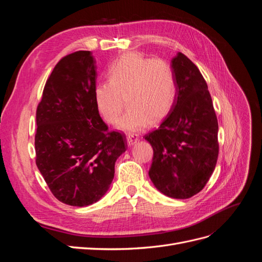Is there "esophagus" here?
I'll return each mask as SVG.
<instances>
[{"label":"esophagus","instance_id":"34e87169","mask_svg":"<svg viewBox=\"0 0 262 262\" xmlns=\"http://www.w3.org/2000/svg\"><path fill=\"white\" fill-rule=\"evenodd\" d=\"M138 141H139V137L136 136V134H129V136L126 137V142H128L129 146H132L133 144H136Z\"/></svg>","mask_w":262,"mask_h":262}]
</instances>
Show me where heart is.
<instances>
[{
	"label": "heart",
	"instance_id": "1",
	"mask_svg": "<svg viewBox=\"0 0 262 262\" xmlns=\"http://www.w3.org/2000/svg\"><path fill=\"white\" fill-rule=\"evenodd\" d=\"M108 75L109 81L95 86V104L102 119L114 124L122 113L125 99L129 109L118 123V129L124 132L144 130L152 120L164 119L175 105L176 77L169 63L164 60L129 52L110 66Z\"/></svg>",
	"mask_w": 262,
	"mask_h": 262
}]
</instances>
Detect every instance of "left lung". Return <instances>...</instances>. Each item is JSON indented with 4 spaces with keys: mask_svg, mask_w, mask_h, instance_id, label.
I'll return each mask as SVG.
<instances>
[{
    "mask_svg": "<svg viewBox=\"0 0 262 262\" xmlns=\"http://www.w3.org/2000/svg\"><path fill=\"white\" fill-rule=\"evenodd\" d=\"M170 67L177 96L160 128L144 137L154 152L148 176L163 194L188 199L201 191L215 168L219 124L199 69L181 52Z\"/></svg>",
    "mask_w": 262,
    "mask_h": 262,
    "instance_id": "8db88e82",
    "label": "left lung"
}]
</instances>
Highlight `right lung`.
Wrapping results in <instances>:
<instances>
[{
	"label": "right lung",
	"mask_w": 262,
	"mask_h": 262,
	"mask_svg": "<svg viewBox=\"0 0 262 262\" xmlns=\"http://www.w3.org/2000/svg\"><path fill=\"white\" fill-rule=\"evenodd\" d=\"M96 60L91 51L61 59L46 83L36 114V164L57 199L87 207L106 194L117 158L126 150L108 132L94 99Z\"/></svg>",
	"instance_id": "1"
}]
</instances>
